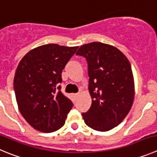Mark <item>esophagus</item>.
Returning a JSON list of instances; mask_svg holds the SVG:
<instances>
[{"mask_svg": "<svg viewBox=\"0 0 157 157\" xmlns=\"http://www.w3.org/2000/svg\"><path fill=\"white\" fill-rule=\"evenodd\" d=\"M78 96H79V94H78V93H75V94H73V97H74L75 100H77Z\"/></svg>", "mask_w": 157, "mask_h": 157, "instance_id": "obj_1", "label": "esophagus"}]
</instances>
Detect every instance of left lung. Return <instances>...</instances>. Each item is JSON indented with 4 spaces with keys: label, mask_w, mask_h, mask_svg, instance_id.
Here are the masks:
<instances>
[{
    "label": "left lung",
    "mask_w": 157,
    "mask_h": 157,
    "mask_svg": "<svg viewBox=\"0 0 157 157\" xmlns=\"http://www.w3.org/2000/svg\"><path fill=\"white\" fill-rule=\"evenodd\" d=\"M76 54L88 63L92 105L82 113L85 123L99 132L111 130L125 118L134 101L130 62L117 47L100 42L81 46Z\"/></svg>",
    "instance_id": "obj_1"
}]
</instances>
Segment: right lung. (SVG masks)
<instances>
[{"instance_id": "1", "label": "right lung", "mask_w": 157, "mask_h": 157, "mask_svg": "<svg viewBox=\"0 0 157 157\" xmlns=\"http://www.w3.org/2000/svg\"><path fill=\"white\" fill-rule=\"evenodd\" d=\"M78 47L46 44L29 51L21 58L14 78L18 110L33 128L52 132L61 128L73 107L59 83L67 61Z\"/></svg>"}]
</instances>
